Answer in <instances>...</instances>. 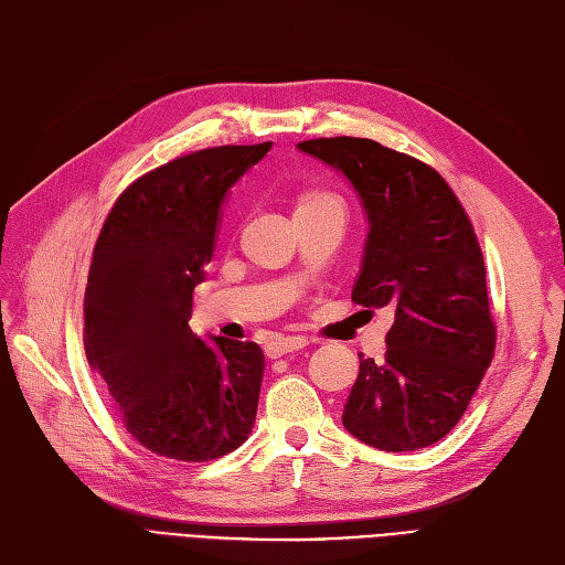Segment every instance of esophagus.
I'll return each instance as SVG.
<instances>
[{
	"mask_svg": "<svg viewBox=\"0 0 565 565\" xmlns=\"http://www.w3.org/2000/svg\"><path fill=\"white\" fill-rule=\"evenodd\" d=\"M303 347H309V339H306V337H278L266 347V355L268 358H280V355H287V353H295Z\"/></svg>",
	"mask_w": 565,
	"mask_h": 565,
	"instance_id": "34e87169",
	"label": "esophagus"
}]
</instances>
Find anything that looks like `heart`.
<instances>
[{
  "mask_svg": "<svg viewBox=\"0 0 565 565\" xmlns=\"http://www.w3.org/2000/svg\"><path fill=\"white\" fill-rule=\"evenodd\" d=\"M322 207H339V210H344V204H341L334 195H306V198L299 200L297 212L322 210Z\"/></svg>",
  "mask_w": 565,
  "mask_h": 565,
  "instance_id": "1",
  "label": "heart"
}]
</instances>
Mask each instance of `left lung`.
<instances>
[{
  "label": "left lung",
  "mask_w": 565,
  "mask_h": 565,
  "mask_svg": "<svg viewBox=\"0 0 565 565\" xmlns=\"http://www.w3.org/2000/svg\"><path fill=\"white\" fill-rule=\"evenodd\" d=\"M297 148L347 177L365 212L351 299L393 311L384 363L358 353L344 429L386 452L434 446L465 415L494 353L471 221L436 169L377 141L337 136Z\"/></svg>",
  "instance_id": "obj_1"
}]
</instances>
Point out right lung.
<instances>
[{
	"label": "right lung",
	"instance_id": "right-lung-1",
	"mask_svg": "<svg viewBox=\"0 0 565 565\" xmlns=\"http://www.w3.org/2000/svg\"><path fill=\"white\" fill-rule=\"evenodd\" d=\"M191 152L134 181L110 210L84 292V351L150 452L207 461L243 446L259 403L254 341L200 339L188 320L231 188L270 150Z\"/></svg>",
	"mask_w": 565,
	"mask_h": 565
}]
</instances>
